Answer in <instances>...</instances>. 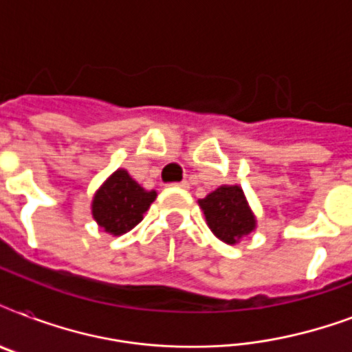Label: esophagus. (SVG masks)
Listing matches in <instances>:
<instances>
[{
  "label": "esophagus",
  "mask_w": 352,
  "mask_h": 352,
  "mask_svg": "<svg viewBox=\"0 0 352 352\" xmlns=\"http://www.w3.org/2000/svg\"><path fill=\"white\" fill-rule=\"evenodd\" d=\"M171 186H179V188H188L190 184H188L186 181H182V182H177V184H171Z\"/></svg>",
  "instance_id": "obj_1"
}]
</instances>
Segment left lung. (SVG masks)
Segmentation results:
<instances>
[{
  "label": "left lung",
  "mask_w": 352,
  "mask_h": 352,
  "mask_svg": "<svg viewBox=\"0 0 352 352\" xmlns=\"http://www.w3.org/2000/svg\"><path fill=\"white\" fill-rule=\"evenodd\" d=\"M210 230L223 243L235 245L256 228L254 214L239 186H221L199 201Z\"/></svg>",
  "instance_id": "1"
}]
</instances>
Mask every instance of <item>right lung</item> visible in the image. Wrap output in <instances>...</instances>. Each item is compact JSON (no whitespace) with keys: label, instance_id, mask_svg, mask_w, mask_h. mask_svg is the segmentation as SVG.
Returning a JSON list of instances; mask_svg holds the SVG:
<instances>
[{"label":"right lung","instance_id":"obj_1","mask_svg":"<svg viewBox=\"0 0 352 352\" xmlns=\"http://www.w3.org/2000/svg\"><path fill=\"white\" fill-rule=\"evenodd\" d=\"M157 193L146 192L126 170H117L93 199V217L106 232L122 235L142 221Z\"/></svg>","mask_w":352,"mask_h":352}]
</instances>
